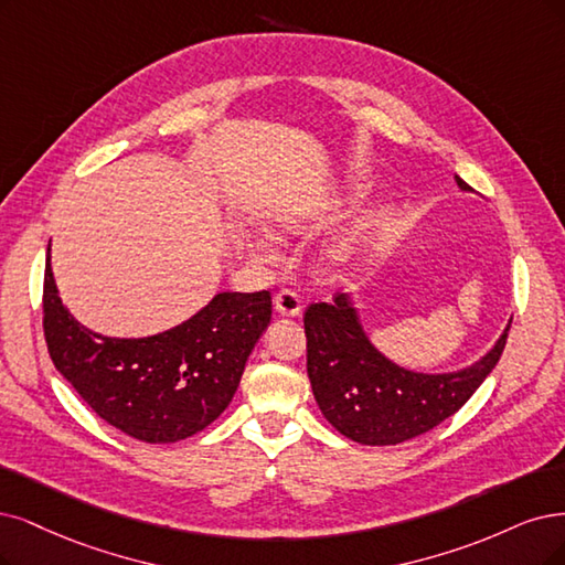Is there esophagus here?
<instances>
[{
  "label": "esophagus",
  "instance_id": "obj_1",
  "mask_svg": "<svg viewBox=\"0 0 565 565\" xmlns=\"http://www.w3.org/2000/svg\"><path fill=\"white\" fill-rule=\"evenodd\" d=\"M275 309L279 311L281 317H298L300 315V296L296 294V290L290 288H281L279 294L275 296Z\"/></svg>",
  "mask_w": 565,
  "mask_h": 565
}]
</instances>
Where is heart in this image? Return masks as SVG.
Wrapping results in <instances>:
<instances>
[{"instance_id": "obj_1", "label": "heart", "mask_w": 565, "mask_h": 565, "mask_svg": "<svg viewBox=\"0 0 565 565\" xmlns=\"http://www.w3.org/2000/svg\"><path fill=\"white\" fill-rule=\"evenodd\" d=\"M277 223H279L281 230H296V227H298V218H296V216H279ZM263 250H265V248H263Z\"/></svg>"}]
</instances>
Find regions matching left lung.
Returning <instances> with one entry per match:
<instances>
[{"label":"left lung","instance_id":"8db88e82","mask_svg":"<svg viewBox=\"0 0 565 565\" xmlns=\"http://www.w3.org/2000/svg\"><path fill=\"white\" fill-rule=\"evenodd\" d=\"M456 183L470 185L456 177ZM508 330L487 356L454 374H422L398 367L374 349L344 296L305 311L307 374L326 419L361 445H398L440 426L461 409L495 367Z\"/></svg>","mask_w":565,"mask_h":565}]
</instances>
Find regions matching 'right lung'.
Segmentation results:
<instances>
[{
    "instance_id": "1",
    "label": "right lung",
    "mask_w": 565,
    "mask_h": 565,
    "mask_svg": "<svg viewBox=\"0 0 565 565\" xmlns=\"http://www.w3.org/2000/svg\"><path fill=\"white\" fill-rule=\"evenodd\" d=\"M269 319V290L218 294L193 319L160 335L102 338L62 305L49 244L44 338L51 361L99 419L135 440L170 445L218 419Z\"/></svg>"
}]
</instances>
